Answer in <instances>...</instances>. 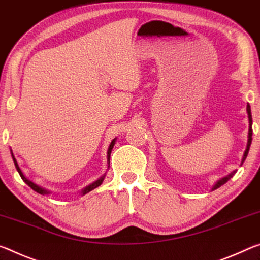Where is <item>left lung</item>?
Segmentation results:
<instances>
[{"instance_id":"1","label":"left lung","mask_w":260,"mask_h":260,"mask_svg":"<svg viewBox=\"0 0 260 260\" xmlns=\"http://www.w3.org/2000/svg\"><path fill=\"white\" fill-rule=\"evenodd\" d=\"M246 112H248V116H249V137H248L249 139H248V145H246V150H245V152H244L243 159H242V164L244 162V160L246 159V156H248V153H249V150H250V145H251V140H252V116H251V108H250V105L246 106ZM235 173H236V172H235V170H234L233 173L229 174V175H227L226 177L221 178L220 181H218V182L215 183V185L213 186V189H212V190H215V189L220 188L221 185H223L224 183L228 182L234 175H235Z\"/></svg>"}]
</instances>
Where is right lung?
<instances>
[{"instance_id":"1","label":"right lung","mask_w":260,"mask_h":260,"mask_svg":"<svg viewBox=\"0 0 260 260\" xmlns=\"http://www.w3.org/2000/svg\"><path fill=\"white\" fill-rule=\"evenodd\" d=\"M114 144H115V139H113V142L110 143V145H109V147H108V152H107V158H108V161H109V158H110V153H112V150H113V147H114ZM12 159H14V162H15V166H16V168H17V170H18V173H19V175H20V177L23 178V181L26 183V184L28 185V186H31V189H33L34 191H37L38 193H40V194H47V193H49L48 191L47 190H45V189H42V188H40V186H38L37 184H34L33 182H31V181H28L26 177H25L24 175H23V173H22V170H20V168L18 167V164H17V161H16V159H15V156H14V154H12ZM109 167V166H108ZM104 178H105V176H102V177H100L99 180L98 181H95L94 183H92V184H90L88 186H86V188H85L83 191H82V193L83 194H85V193H87V192H90V191H92L93 189H95L96 186H99V185H101V183H102V181H104Z\"/></svg>"}]
</instances>
